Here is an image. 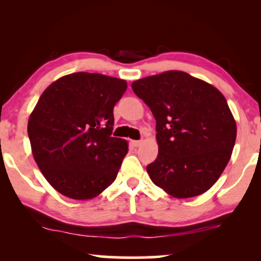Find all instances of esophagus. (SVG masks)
Returning a JSON list of instances; mask_svg holds the SVG:
<instances>
[{"label": "esophagus", "instance_id": "1", "mask_svg": "<svg viewBox=\"0 0 261 261\" xmlns=\"http://www.w3.org/2000/svg\"><path fill=\"white\" fill-rule=\"evenodd\" d=\"M129 144L132 147H139V146L141 145V141L140 140H130Z\"/></svg>", "mask_w": 261, "mask_h": 261}]
</instances>
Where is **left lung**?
I'll list each match as a JSON object with an SVG mask.
<instances>
[{"label": "left lung", "mask_w": 261, "mask_h": 261, "mask_svg": "<svg viewBox=\"0 0 261 261\" xmlns=\"http://www.w3.org/2000/svg\"><path fill=\"white\" fill-rule=\"evenodd\" d=\"M132 89L156 122L159 153L146 167L153 183L176 198L209 190L229 162L237 139L224 96L181 71L142 78Z\"/></svg>", "instance_id": "1"}]
</instances>
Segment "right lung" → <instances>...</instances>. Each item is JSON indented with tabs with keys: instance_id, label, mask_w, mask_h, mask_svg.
<instances>
[{
	"instance_id": "add662e5",
	"label": "right lung",
	"mask_w": 261,
	"mask_h": 261,
	"mask_svg": "<svg viewBox=\"0 0 261 261\" xmlns=\"http://www.w3.org/2000/svg\"><path fill=\"white\" fill-rule=\"evenodd\" d=\"M126 81L77 72L52 83L28 120V138L39 169L60 194L90 199L115 180L127 141L112 137L114 106Z\"/></svg>"
}]
</instances>
